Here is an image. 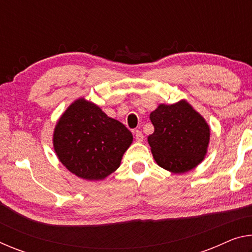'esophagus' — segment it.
<instances>
[{"label":"esophagus","instance_id":"obj_1","mask_svg":"<svg viewBox=\"0 0 252 252\" xmlns=\"http://www.w3.org/2000/svg\"><path fill=\"white\" fill-rule=\"evenodd\" d=\"M134 135H135L136 142H142V141H143V134H142L141 131L136 130V131L134 132Z\"/></svg>","mask_w":252,"mask_h":252}]
</instances>
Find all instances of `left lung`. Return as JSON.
Segmentation results:
<instances>
[{
    "mask_svg": "<svg viewBox=\"0 0 252 252\" xmlns=\"http://www.w3.org/2000/svg\"><path fill=\"white\" fill-rule=\"evenodd\" d=\"M155 132L148 136L153 158L161 168L185 173L201 163L210 141V127L186 100L160 104L150 113Z\"/></svg>",
    "mask_w": 252,
    "mask_h": 252,
    "instance_id": "8db88e82",
    "label": "left lung"
}]
</instances>
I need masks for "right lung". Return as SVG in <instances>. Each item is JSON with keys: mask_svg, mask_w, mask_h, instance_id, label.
<instances>
[{"mask_svg": "<svg viewBox=\"0 0 252 252\" xmlns=\"http://www.w3.org/2000/svg\"><path fill=\"white\" fill-rule=\"evenodd\" d=\"M133 141L131 132L84 97L75 100L59 119L53 148L70 172L89 181L103 180L120 167Z\"/></svg>", "mask_w": 252, "mask_h": 252, "instance_id": "add662e5", "label": "right lung"}]
</instances>
